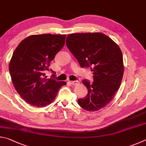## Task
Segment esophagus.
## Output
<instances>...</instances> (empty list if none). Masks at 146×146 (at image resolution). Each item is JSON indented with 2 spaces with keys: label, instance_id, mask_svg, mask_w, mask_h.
Segmentation results:
<instances>
[{
  "label": "esophagus",
  "instance_id": "obj_1",
  "mask_svg": "<svg viewBox=\"0 0 146 146\" xmlns=\"http://www.w3.org/2000/svg\"><path fill=\"white\" fill-rule=\"evenodd\" d=\"M70 83L72 85H76L79 83V81H70Z\"/></svg>",
  "mask_w": 146,
  "mask_h": 146
}]
</instances>
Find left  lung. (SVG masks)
<instances>
[{
	"mask_svg": "<svg viewBox=\"0 0 146 146\" xmlns=\"http://www.w3.org/2000/svg\"><path fill=\"white\" fill-rule=\"evenodd\" d=\"M66 45L81 67H90L94 82L83 80L88 89L85 98L78 99L81 108L88 111L106 106L121 86L124 74L123 57L119 45L101 33H73Z\"/></svg>",
	"mask_w": 146,
	"mask_h": 146,
	"instance_id": "1",
	"label": "left lung"
}]
</instances>
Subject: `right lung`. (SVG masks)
Here are the masks:
<instances>
[{
    "mask_svg": "<svg viewBox=\"0 0 146 146\" xmlns=\"http://www.w3.org/2000/svg\"><path fill=\"white\" fill-rule=\"evenodd\" d=\"M65 35L29 36L19 43L13 54L9 65L13 84L20 96L31 105H48L66 84L48 79L45 74L50 61L65 45Z\"/></svg>",
    "mask_w": 146,
    "mask_h": 146,
    "instance_id": "right-lung-1",
    "label": "right lung"
}]
</instances>
